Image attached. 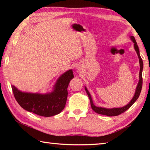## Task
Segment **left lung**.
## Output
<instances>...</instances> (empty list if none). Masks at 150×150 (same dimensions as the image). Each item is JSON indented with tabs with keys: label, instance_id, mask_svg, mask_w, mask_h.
<instances>
[{
	"label": "left lung",
	"instance_id": "obj_1",
	"mask_svg": "<svg viewBox=\"0 0 150 150\" xmlns=\"http://www.w3.org/2000/svg\"><path fill=\"white\" fill-rule=\"evenodd\" d=\"M133 42L134 43V49H135L136 52L138 54V56L139 58V65H140V69H139V80L138 82V84L137 85L136 89V92L135 94H134V96L132 99L130 101L129 104H128L126 106H123L122 108H102V107H97V106H95L93 100H92V98L90 95V93H88V90L87 89V88L85 87V91L87 92L88 98L90 99V102H91V108H92L93 110L95 112L100 114V115H106L108 116H118L120 114L123 113L125 112L126 110H128V109L130 107V106L133 105V104L136 102V100L138 99L139 95H140L141 91H142V82H143V80H142V70H143V61H142V58L140 57V55H139V48L138 45H137V43L135 38H134V36H130Z\"/></svg>",
	"mask_w": 150,
	"mask_h": 150
}]
</instances>
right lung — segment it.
<instances>
[{"instance_id":"right-lung-1","label":"right lung","mask_w":150,"mask_h":150,"mask_svg":"<svg viewBox=\"0 0 150 150\" xmlns=\"http://www.w3.org/2000/svg\"><path fill=\"white\" fill-rule=\"evenodd\" d=\"M74 77L72 70L63 74L57 80L54 92L45 95L22 93L12 85L15 99L22 108L42 116L58 115L65 108L67 98V87Z\"/></svg>"}]
</instances>
